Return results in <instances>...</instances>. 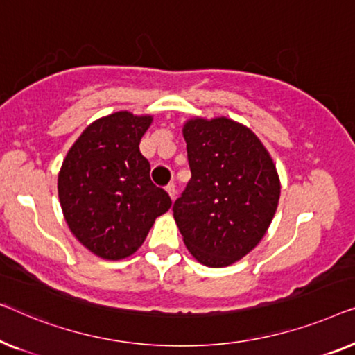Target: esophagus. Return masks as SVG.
<instances>
[{"mask_svg":"<svg viewBox=\"0 0 355 355\" xmlns=\"http://www.w3.org/2000/svg\"><path fill=\"white\" fill-rule=\"evenodd\" d=\"M166 189H167V193H168V196H171L172 199H175V194H177V189H175V184L173 183H168L167 187H166Z\"/></svg>","mask_w":355,"mask_h":355,"instance_id":"esophagus-1","label":"esophagus"}]
</instances>
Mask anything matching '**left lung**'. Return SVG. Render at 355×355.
Returning <instances> with one entry per match:
<instances>
[{
	"mask_svg": "<svg viewBox=\"0 0 355 355\" xmlns=\"http://www.w3.org/2000/svg\"><path fill=\"white\" fill-rule=\"evenodd\" d=\"M183 137L191 178L173 202V218L196 261L232 266L257 246L275 216V164L261 139L232 119H191Z\"/></svg>",
	"mask_w": 355,
	"mask_h": 355,
	"instance_id": "obj_1",
	"label": "left lung"
}]
</instances>
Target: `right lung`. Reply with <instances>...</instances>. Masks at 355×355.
Segmentation results:
<instances>
[{
    "mask_svg": "<svg viewBox=\"0 0 355 355\" xmlns=\"http://www.w3.org/2000/svg\"><path fill=\"white\" fill-rule=\"evenodd\" d=\"M151 116L128 111L98 119L69 149L58 177L66 222L85 248L107 261L137 252L154 220L172 206L149 177L139 141Z\"/></svg>",
    "mask_w": 355,
    "mask_h": 355,
    "instance_id": "add662e5",
    "label": "right lung"
}]
</instances>
